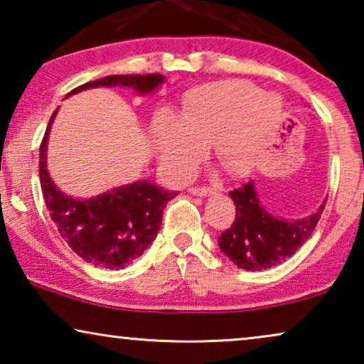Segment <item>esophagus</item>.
Here are the masks:
<instances>
[{
    "mask_svg": "<svg viewBox=\"0 0 364 364\" xmlns=\"http://www.w3.org/2000/svg\"><path fill=\"white\" fill-rule=\"evenodd\" d=\"M188 192L193 193V196H200V197H207V196H212V193H215V191L210 187H191L188 188Z\"/></svg>",
    "mask_w": 364,
    "mask_h": 364,
    "instance_id": "esophagus-1",
    "label": "esophagus"
}]
</instances>
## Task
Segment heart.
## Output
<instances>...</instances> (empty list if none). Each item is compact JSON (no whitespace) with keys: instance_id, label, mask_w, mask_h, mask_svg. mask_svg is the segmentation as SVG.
Returning a JSON list of instances; mask_svg holds the SVG:
<instances>
[{"instance_id":"obj_1","label":"heart","mask_w":364,"mask_h":364,"mask_svg":"<svg viewBox=\"0 0 364 364\" xmlns=\"http://www.w3.org/2000/svg\"><path fill=\"white\" fill-rule=\"evenodd\" d=\"M282 116V102L245 81H215L187 94L181 116H159L154 136L164 161L187 176L213 144L217 161L232 176L255 167Z\"/></svg>"}]
</instances>
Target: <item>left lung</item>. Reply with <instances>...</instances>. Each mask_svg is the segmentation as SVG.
<instances>
[{
  "instance_id": "left-lung-1",
  "label": "left lung",
  "mask_w": 364,
  "mask_h": 364,
  "mask_svg": "<svg viewBox=\"0 0 364 364\" xmlns=\"http://www.w3.org/2000/svg\"><path fill=\"white\" fill-rule=\"evenodd\" d=\"M235 220L218 237V247L238 268L260 272L290 258L315 230L325 203L300 220L288 222L260 205L253 181L230 192Z\"/></svg>"
}]
</instances>
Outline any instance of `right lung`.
Returning a JSON list of instances; mask_svg holds the SVG:
<instances>
[{"label":"right lung","instance_id":"add662e5","mask_svg":"<svg viewBox=\"0 0 364 364\" xmlns=\"http://www.w3.org/2000/svg\"><path fill=\"white\" fill-rule=\"evenodd\" d=\"M162 82V74H121L82 84L68 96L99 86H124L139 94H149ZM56 112L49 119L39 147V182L49 215L61 237L82 260L111 270L126 268L154 242L162 223L164 208L177 192L141 181L86 200L63 193L53 183L46 168L49 127Z\"/></svg>","mask_w":364,"mask_h":364}]
</instances>
